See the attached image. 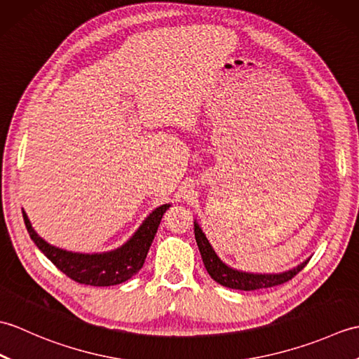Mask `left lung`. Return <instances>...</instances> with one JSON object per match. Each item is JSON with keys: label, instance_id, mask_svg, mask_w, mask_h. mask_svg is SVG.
<instances>
[{"label": "left lung", "instance_id": "obj_1", "mask_svg": "<svg viewBox=\"0 0 359 359\" xmlns=\"http://www.w3.org/2000/svg\"><path fill=\"white\" fill-rule=\"evenodd\" d=\"M194 236L197 247L202 255V261L205 269H207L210 276L219 282L220 285L234 288V290H243V292H251V290H259V288H270L274 285H280L284 282H288L292 278H294L297 273H299L304 266L307 265L309 261L302 262L301 265L294 266V269L284 271V273H276V274H257V273H245L234 270L231 266H228L220 261L216 251L212 250L207 236L202 231L199 224L194 222Z\"/></svg>", "mask_w": 359, "mask_h": 359}]
</instances>
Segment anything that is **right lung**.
<instances>
[{
    "instance_id": "1",
    "label": "right lung",
    "mask_w": 359,
    "mask_h": 359,
    "mask_svg": "<svg viewBox=\"0 0 359 359\" xmlns=\"http://www.w3.org/2000/svg\"><path fill=\"white\" fill-rule=\"evenodd\" d=\"M170 207L171 205L166 203L152 211L125 245L108 251V253L95 255L72 253V251L49 245L35 233L25 211H22V219H25L30 239L67 278L85 285L109 287L121 284V282L131 279L134 274L139 273L144 264V259H147L151 243L154 241L160 220Z\"/></svg>"
}]
</instances>
